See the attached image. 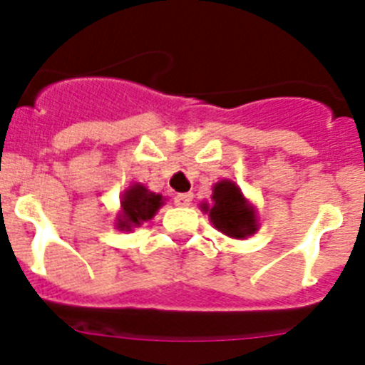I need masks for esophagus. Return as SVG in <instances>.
Returning a JSON list of instances; mask_svg holds the SVG:
<instances>
[{
	"label": "esophagus",
	"mask_w": 365,
	"mask_h": 365,
	"mask_svg": "<svg viewBox=\"0 0 365 365\" xmlns=\"http://www.w3.org/2000/svg\"><path fill=\"white\" fill-rule=\"evenodd\" d=\"M193 201V193H177L175 195V205L177 206H190Z\"/></svg>",
	"instance_id": "1"
}]
</instances>
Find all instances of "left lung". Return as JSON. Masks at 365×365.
<instances>
[{"mask_svg":"<svg viewBox=\"0 0 365 365\" xmlns=\"http://www.w3.org/2000/svg\"><path fill=\"white\" fill-rule=\"evenodd\" d=\"M201 208L215 230L232 240H247L259 228L256 206L245 197L241 188L230 179H221L212 188V205L202 202Z\"/></svg>","mask_w":365,"mask_h":365,"instance_id":"8db88e82","label":"left lung"}]
</instances>
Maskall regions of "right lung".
<instances>
[{
    "label": "right lung",
    "instance_id": "right-lung-1",
    "mask_svg": "<svg viewBox=\"0 0 365 365\" xmlns=\"http://www.w3.org/2000/svg\"><path fill=\"white\" fill-rule=\"evenodd\" d=\"M166 199L160 193L150 192L140 182H133L130 188L122 192L120 197V210L115 217V227L118 230L130 232L133 228L140 227L143 222L153 219V215L159 212L160 206Z\"/></svg>",
    "mask_w": 365,
    "mask_h": 365
}]
</instances>
